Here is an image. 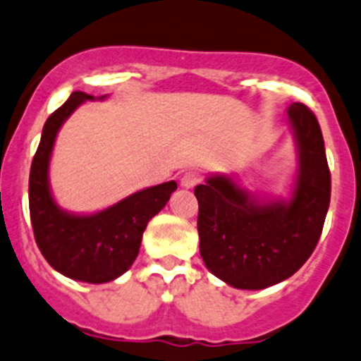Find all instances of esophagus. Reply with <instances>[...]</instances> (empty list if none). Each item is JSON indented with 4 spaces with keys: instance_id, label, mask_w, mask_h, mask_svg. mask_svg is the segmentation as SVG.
I'll return each instance as SVG.
<instances>
[{
    "instance_id": "34e87169",
    "label": "esophagus",
    "mask_w": 361,
    "mask_h": 361,
    "mask_svg": "<svg viewBox=\"0 0 361 361\" xmlns=\"http://www.w3.org/2000/svg\"><path fill=\"white\" fill-rule=\"evenodd\" d=\"M202 176L199 173H195V171H188V173H183L180 178V183L183 188H194L195 185L201 183Z\"/></svg>"
}]
</instances>
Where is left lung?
<instances>
[{
	"instance_id": "1",
	"label": "left lung",
	"mask_w": 361,
	"mask_h": 361,
	"mask_svg": "<svg viewBox=\"0 0 361 361\" xmlns=\"http://www.w3.org/2000/svg\"><path fill=\"white\" fill-rule=\"evenodd\" d=\"M288 114L300 157L291 201L261 204L229 176H212L194 190L201 257L233 288L264 289L289 279L323 233L331 194L323 134L305 104H293Z\"/></svg>"
}]
</instances>
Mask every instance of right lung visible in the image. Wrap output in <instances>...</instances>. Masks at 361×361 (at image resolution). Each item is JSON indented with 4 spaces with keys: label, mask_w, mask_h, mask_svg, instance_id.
<instances>
[{
    "label": "right lung",
    "mask_w": 361,
    "mask_h": 361,
    "mask_svg": "<svg viewBox=\"0 0 361 361\" xmlns=\"http://www.w3.org/2000/svg\"><path fill=\"white\" fill-rule=\"evenodd\" d=\"M92 95L73 92L47 118L30 171V216L45 261L73 281L104 284L123 275L135 261L146 226L176 190L174 181L145 188L95 215H70L49 190V160L63 121Z\"/></svg>",
    "instance_id": "obj_1"
}]
</instances>
